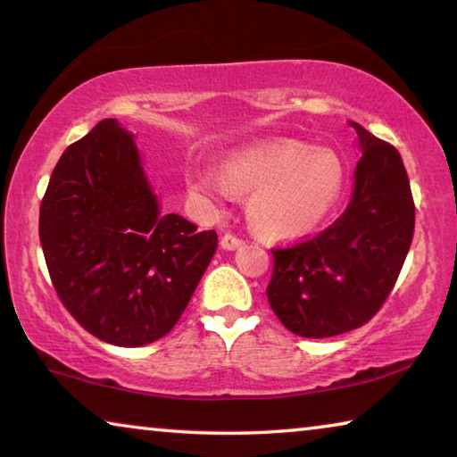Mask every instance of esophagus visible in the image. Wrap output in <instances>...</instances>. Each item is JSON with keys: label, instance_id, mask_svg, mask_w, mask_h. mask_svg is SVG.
Returning a JSON list of instances; mask_svg holds the SVG:
<instances>
[{"label": "esophagus", "instance_id": "34e87169", "mask_svg": "<svg viewBox=\"0 0 457 457\" xmlns=\"http://www.w3.org/2000/svg\"><path fill=\"white\" fill-rule=\"evenodd\" d=\"M244 245V242L239 237H236V236H231V234H226L221 237V247L223 250H237V247H242Z\"/></svg>", "mask_w": 457, "mask_h": 457}]
</instances>
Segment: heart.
<instances>
[{"label":"heart","mask_w":457,"mask_h":457,"mask_svg":"<svg viewBox=\"0 0 457 457\" xmlns=\"http://www.w3.org/2000/svg\"><path fill=\"white\" fill-rule=\"evenodd\" d=\"M189 189L207 205L226 204L236 191L252 193V226L260 236L286 242L312 234L328 220L343 197L345 167L332 151L274 138L236 151L223 171L201 169Z\"/></svg>","instance_id":"obj_1"}]
</instances>
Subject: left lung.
I'll use <instances>...</instances> for the list:
<instances>
[{
	"mask_svg": "<svg viewBox=\"0 0 457 457\" xmlns=\"http://www.w3.org/2000/svg\"><path fill=\"white\" fill-rule=\"evenodd\" d=\"M351 127L361 159L346 210L308 242L272 250L270 306L298 337H337L373 319L411 245L415 207L401 154L357 122Z\"/></svg>",
	"mask_w": 457,
	"mask_h": 457,
	"instance_id": "8db88e82",
	"label": "left lung"
}]
</instances>
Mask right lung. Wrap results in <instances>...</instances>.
Here are the masks:
<instances>
[{
	"instance_id": "obj_1",
	"label": "right lung",
	"mask_w": 457,
	"mask_h": 457,
	"mask_svg": "<svg viewBox=\"0 0 457 457\" xmlns=\"http://www.w3.org/2000/svg\"><path fill=\"white\" fill-rule=\"evenodd\" d=\"M40 242L62 304L114 346L165 337L218 250L213 229L161 213L135 137L117 119L62 153L40 205Z\"/></svg>"
}]
</instances>
